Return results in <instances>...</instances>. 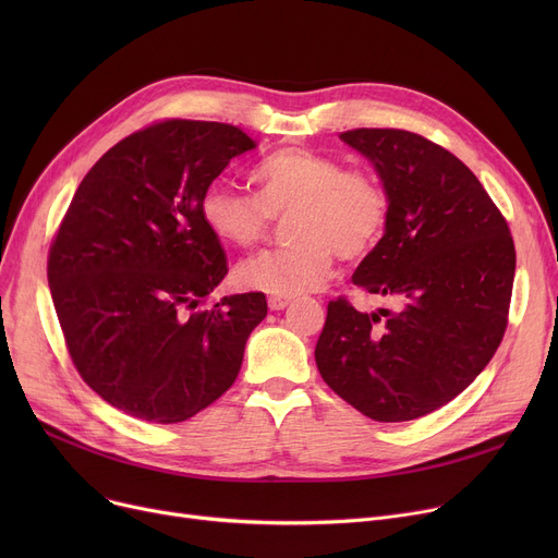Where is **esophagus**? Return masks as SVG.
<instances>
[{"instance_id":"esophagus-1","label":"esophagus","mask_w":558,"mask_h":558,"mask_svg":"<svg viewBox=\"0 0 558 558\" xmlns=\"http://www.w3.org/2000/svg\"><path fill=\"white\" fill-rule=\"evenodd\" d=\"M289 303H291V296H284V294H274V296H269V307H271L274 312L284 310Z\"/></svg>"}]
</instances>
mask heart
Masks as SVG:
<instances>
[{
    "instance_id": "obj_1",
    "label": "heart",
    "mask_w": 558,
    "mask_h": 558,
    "mask_svg": "<svg viewBox=\"0 0 558 558\" xmlns=\"http://www.w3.org/2000/svg\"><path fill=\"white\" fill-rule=\"evenodd\" d=\"M255 196L213 183L201 196V219L223 244L253 248L274 219L287 217V246L259 253L238 267V282L267 294L296 296L326 282L335 255L364 259L383 240L389 194L366 169L307 146H284L253 169Z\"/></svg>"
}]
</instances>
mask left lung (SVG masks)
<instances>
[{
    "mask_svg": "<svg viewBox=\"0 0 558 558\" xmlns=\"http://www.w3.org/2000/svg\"><path fill=\"white\" fill-rule=\"evenodd\" d=\"M389 194L383 240L353 282L396 310L328 303L316 341L326 385L379 423L414 421L457 398L495 355L507 324L515 246L507 219L457 156L402 129L339 135Z\"/></svg>",
    "mask_w": 558,
    "mask_h": 558,
    "instance_id": "8db88e82",
    "label": "left lung"
}]
</instances>
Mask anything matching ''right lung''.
Returning <instances> with one entry per match:
<instances>
[{"label": "right lung", "instance_id": "obj_1", "mask_svg": "<svg viewBox=\"0 0 558 558\" xmlns=\"http://www.w3.org/2000/svg\"><path fill=\"white\" fill-rule=\"evenodd\" d=\"M251 149L230 124L154 122L85 173L53 234L47 280L72 364L133 418L171 425L213 404L267 316L262 291L208 303L228 259L201 196Z\"/></svg>", "mask_w": 558, "mask_h": 558}]
</instances>
